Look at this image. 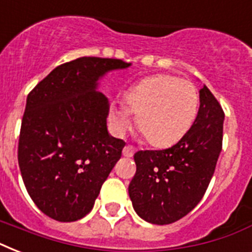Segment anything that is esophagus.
<instances>
[{
  "label": "esophagus",
  "instance_id": "esophagus-1",
  "mask_svg": "<svg viewBox=\"0 0 252 252\" xmlns=\"http://www.w3.org/2000/svg\"><path fill=\"white\" fill-rule=\"evenodd\" d=\"M134 152H136V148L132 145H126L124 149H123V156L124 157H133Z\"/></svg>",
  "mask_w": 252,
  "mask_h": 252
}]
</instances>
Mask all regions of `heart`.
I'll list each match as a JSON object with an SVG mask.
<instances>
[{"mask_svg": "<svg viewBox=\"0 0 252 252\" xmlns=\"http://www.w3.org/2000/svg\"><path fill=\"white\" fill-rule=\"evenodd\" d=\"M124 106H112V126L123 132L130 126V114L149 144L157 148L175 144L187 133L199 108V93L191 81L159 74L142 80L124 95Z\"/></svg>", "mask_w": 252, "mask_h": 252, "instance_id": "heart-1", "label": "heart"}]
</instances>
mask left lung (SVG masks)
I'll list each match as a JSON object with an SVG mask.
<instances>
[{
  "label": "left lung",
  "mask_w": 252,
  "mask_h": 252,
  "mask_svg": "<svg viewBox=\"0 0 252 252\" xmlns=\"http://www.w3.org/2000/svg\"><path fill=\"white\" fill-rule=\"evenodd\" d=\"M223 110L205 85L197 116L171 148L134 154L136 174L128 192L142 220L167 225L183 219L203 199L222 149Z\"/></svg>",
  "instance_id": "1"
}]
</instances>
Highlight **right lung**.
<instances>
[{
  "label": "right lung",
  "instance_id": "right-lung-1",
  "mask_svg": "<svg viewBox=\"0 0 252 252\" xmlns=\"http://www.w3.org/2000/svg\"><path fill=\"white\" fill-rule=\"evenodd\" d=\"M119 59L80 57L55 68L30 91L22 118L18 163L30 197L60 222L93 209L126 142L107 132L108 99L95 91Z\"/></svg>",
  "mask_w": 252,
  "mask_h": 252
}]
</instances>
